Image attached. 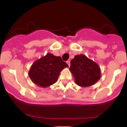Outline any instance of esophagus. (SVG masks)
<instances>
[{"instance_id":"obj_1","label":"esophagus","mask_w":127,"mask_h":127,"mask_svg":"<svg viewBox=\"0 0 127 127\" xmlns=\"http://www.w3.org/2000/svg\"><path fill=\"white\" fill-rule=\"evenodd\" d=\"M67 64H68V65L70 66V61H69V60H68V61H67Z\"/></svg>"}]
</instances>
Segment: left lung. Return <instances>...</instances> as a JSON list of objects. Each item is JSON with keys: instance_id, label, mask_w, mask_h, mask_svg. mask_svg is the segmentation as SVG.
<instances>
[{"instance_id": "8db88e82", "label": "left lung", "mask_w": 127, "mask_h": 127, "mask_svg": "<svg viewBox=\"0 0 127 127\" xmlns=\"http://www.w3.org/2000/svg\"><path fill=\"white\" fill-rule=\"evenodd\" d=\"M69 70L76 85L87 87L96 83L100 78V69L97 64L84 55H77L70 61Z\"/></svg>"}]
</instances>
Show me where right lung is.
<instances>
[{
  "mask_svg": "<svg viewBox=\"0 0 127 127\" xmlns=\"http://www.w3.org/2000/svg\"><path fill=\"white\" fill-rule=\"evenodd\" d=\"M68 67L60 57L48 53L33 63L29 70V76L33 83L46 88L55 83L60 71Z\"/></svg>",
  "mask_w": 127,
  "mask_h": 127,
  "instance_id": "right-lung-1",
  "label": "right lung"
}]
</instances>
